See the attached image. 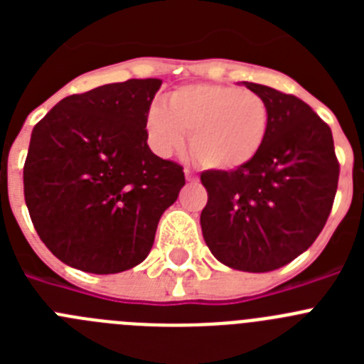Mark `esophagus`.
I'll return each instance as SVG.
<instances>
[{"label":"esophagus","instance_id":"esophagus-1","mask_svg":"<svg viewBox=\"0 0 364 364\" xmlns=\"http://www.w3.org/2000/svg\"><path fill=\"white\" fill-rule=\"evenodd\" d=\"M184 176H186V180H188V182H197V180H198V176L195 175L193 171H189V169H184Z\"/></svg>","mask_w":364,"mask_h":364}]
</instances>
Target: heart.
I'll use <instances>...</instances> for the list:
<instances>
[{"label": "heart", "instance_id": "heart-1", "mask_svg": "<svg viewBox=\"0 0 364 364\" xmlns=\"http://www.w3.org/2000/svg\"><path fill=\"white\" fill-rule=\"evenodd\" d=\"M269 131V107L240 87L191 83L171 91L146 114L147 142L169 156L182 149L189 133L193 159L205 169L235 171L260 153Z\"/></svg>", "mask_w": 364, "mask_h": 364}]
</instances>
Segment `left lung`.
<instances>
[{
    "label": "left lung",
    "instance_id": "8db88e82",
    "mask_svg": "<svg viewBox=\"0 0 364 364\" xmlns=\"http://www.w3.org/2000/svg\"><path fill=\"white\" fill-rule=\"evenodd\" d=\"M242 83L268 104V138L247 166L202 173L208 204L200 226L222 264L264 273L297 259L319 237L336 198L339 162L332 129L310 105Z\"/></svg>",
    "mask_w": 364,
    "mask_h": 364
}]
</instances>
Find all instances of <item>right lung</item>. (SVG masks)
I'll use <instances>...</instances> for the list:
<instances>
[{
	"instance_id": "right-lung-1",
	"label": "right lung",
	"mask_w": 364,
	"mask_h": 364,
	"mask_svg": "<svg viewBox=\"0 0 364 364\" xmlns=\"http://www.w3.org/2000/svg\"><path fill=\"white\" fill-rule=\"evenodd\" d=\"M162 80L107 83L58 102L34 125L23 167L25 204L53 255L87 273L140 264L182 166L147 146L146 114Z\"/></svg>"
}]
</instances>
